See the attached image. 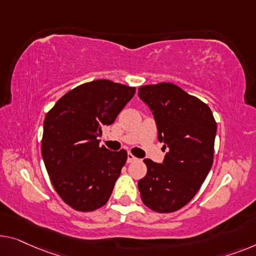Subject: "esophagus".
Returning <instances> with one entry per match:
<instances>
[{"label":"esophagus","mask_w":256,"mask_h":256,"mask_svg":"<svg viewBox=\"0 0 256 256\" xmlns=\"http://www.w3.org/2000/svg\"><path fill=\"white\" fill-rule=\"evenodd\" d=\"M136 160V158L133 154H131V152H128V163H132V162H134Z\"/></svg>","instance_id":"34e87169"}]
</instances>
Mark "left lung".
Masks as SVG:
<instances>
[{
	"label": "left lung",
	"mask_w": 256,
	"mask_h": 256,
	"mask_svg": "<svg viewBox=\"0 0 256 256\" xmlns=\"http://www.w3.org/2000/svg\"><path fill=\"white\" fill-rule=\"evenodd\" d=\"M152 112L158 140L168 148L163 163L144 158L147 174L138 182L144 204L156 212H174L200 190L214 161L217 124L209 106L172 82L139 87Z\"/></svg>",
	"instance_id": "left-lung-1"
}]
</instances>
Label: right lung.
I'll return each mask as SVG.
<instances>
[{
	"instance_id": "obj_1",
	"label": "right lung",
	"mask_w": 256,
	"mask_h": 256,
	"mask_svg": "<svg viewBox=\"0 0 256 256\" xmlns=\"http://www.w3.org/2000/svg\"><path fill=\"white\" fill-rule=\"evenodd\" d=\"M134 93L136 87L94 80L68 90L46 115L41 141L46 169L57 194L74 210H96L112 196L128 152L108 150L98 136Z\"/></svg>"
}]
</instances>
